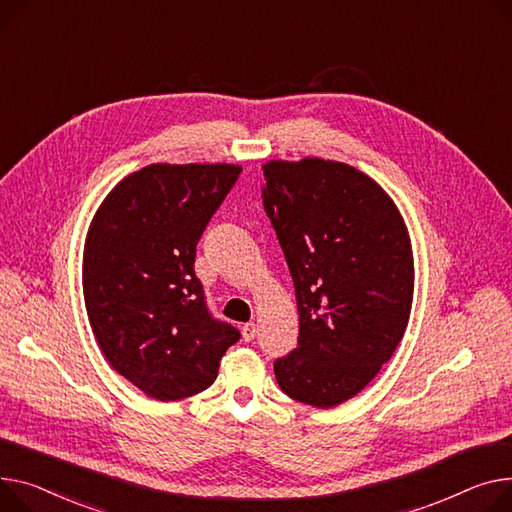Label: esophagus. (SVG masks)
Listing matches in <instances>:
<instances>
[{
  "instance_id": "esophagus-1",
  "label": "esophagus",
  "mask_w": 512,
  "mask_h": 512,
  "mask_svg": "<svg viewBox=\"0 0 512 512\" xmlns=\"http://www.w3.org/2000/svg\"><path fill=\"white\" fill-rule=\"evenodd\" d=\"M241 333H243L245 342H251V339H255V335H257V325H255V323H245L243 329H241Z\"/></svg>"
}]
</instances>
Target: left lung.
<instances>
[{"label": "left lung", "mask_w": 512, "mask_h": 512, "mask_svg": "<svg viewBox=\"0 0 512 512\" xmlns=\"http://www.w3.org/2000/svg\"><path fill=\"white\" fill-rule=\"evenodd\" d=\"M263 173L300 327L274 372L288 397L327 410L358 395L401 342L414 300L410 232L389 193L350 164L269 160Z\"/></svg>", "instance_id": "obj_1"}]
</instances>
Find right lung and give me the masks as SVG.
<instances>
[{
	"label": "right lung",
	"mask_w": 512,
	"mask_h": 512,
	"mask_svg": "<svg viewBox=\"0 0 512 512\" xmlns=\"http://www.w3.org/2000/svg\"><path fill=\"white\" fill-rule=\"evenodd\" d=\"M238 164H150L98 206L84 243L82 288L96 342L131 385L158 401L208 389L232 325L212 319L195 247L241 175Z\"/></svg>",
	"instance_id": "right-lung-1"
}]
</instances>
